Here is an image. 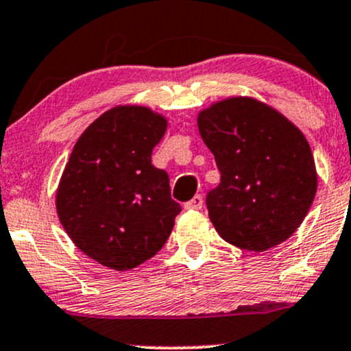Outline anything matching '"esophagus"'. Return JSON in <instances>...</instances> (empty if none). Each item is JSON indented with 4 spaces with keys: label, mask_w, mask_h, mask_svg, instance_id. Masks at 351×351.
<instances>
[{
    "label": "esophagus",
    "mask_w": 351,
    "mask_h": 351,
    "mask_svg": "<svg viewBox=\"0 0 351 351\" xmlns=\"http://www.w3.org/2000/svg\"><path fill=\"white\" fill-rule=\"evenodd\" d=\"M202 206H203V196L199 195L193 196L190 202L184 203V208H186V210H202Z\"/></svg>",
    "instance_id": "34e87169"
}]
</instances>
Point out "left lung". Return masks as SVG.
Returning a JSON list of instances; mask_svg holds the SVG:
<instances>
[{"mask_svg":"<svg viewBox=\"0 0 351 351\" xmlns=\"http://www.w3.org/2000/svg\"><path fill=\"white\" fill-rule=\"evenodd\" d=\"M198 130L221 173L206 196L208 217L219 237L256 253L288 240L317 193L305 134L275 108L248 96L199 111Z\"/></svg>","mask_w":351,"mask_h":351,"instance_id":"obj_1","label":"left lung"}]
</instances>
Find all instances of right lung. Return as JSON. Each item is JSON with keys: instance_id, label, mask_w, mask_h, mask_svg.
Returning a JSON list of instances; mask_svg holds the SVG:
<instances>
[{"instance_id": "obj_1", "label": "right lung", "mask_w": 351, "mask_h": 351, "mask_svg": "<svg viewBox=\"0 0 351 351\" xmlns=\"http://www.w3.org/2000/svg\"><path fill=\"white\" fill-rule=\"evenodd\" d=\"M168 121L146 106H114L76 141L56 190V211L91 260L126 271L167 243L182 206L165 169L152 165Z\"/></svg>"}]
</instances>
